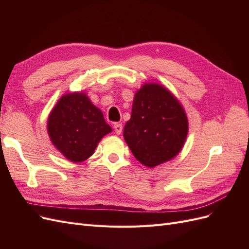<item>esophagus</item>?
<instances>
[{
  "label": "esophagus",
  "mask_w": 249,
  "mask_h": 249,
  "mask_svg": "<svg viewBox=\"0 0 249 249\" xmlns=\"http://www.w3.org/2000/svg\"><path fill=\"white\" fill-rule=\"evenodd\" d=\"M113 127H114V131H115V133L117 135L122 134V131H123V124H114Z\"/></svg>",
  "instance_id": "esophagus-1"
}]
</instances>
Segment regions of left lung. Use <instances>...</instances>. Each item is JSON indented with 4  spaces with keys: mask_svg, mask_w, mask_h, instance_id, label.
<instances>
[{
    "mask_svg": "<svg viewBox=\"0 0 249 249\" xmlns=\"http://www.w3.org/2000/svg\"><path fill=\"white\" fill-rule=\"evenodd\" d=\"M189 130L183 105L166 87L145 83L134 95L124 138L134 157L153 168L182 150Z\"/></svg>",
    "mask_w": 249,
    "mask_h": 249,
    "instance_id": "left-lung-1",
    "label": "left lung"
}]
</instances>
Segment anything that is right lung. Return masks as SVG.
Returning a JSON list of instances; mask_svg holds the SVG:
<instances>
[{"instance_id":"add662e5","label":"right lung","mask_w":249,"mask_h":249,"mask_svg":"<svg viewBox=\"0 0 249 249\" xmlns=\"http://www.w3.org/2000/svg\"><path fill=\"white\" fill-rule=\"evenodd\" d=\"M47 129L53 145L73 163L91 157L102 138L112 132L101 109L84 91L60 97L50 113Z\"/></svg>"}]
</instances>
